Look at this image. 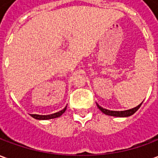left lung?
Masks as SVG:
<instances>
[{"label": "left lung", "mask_w": 158, "mask_h": 158, "mask_svg": "<svg viewBox=\"0 0 158 158\" xmlns=\"http://www.w3.org/2000/svg\"><path fill=\"white\" fill-rule=\"evenodd\" d=\"M141 104L142 102L139 104V106H135V107H134L132 109H129V110H126V111H110V110L105 109V108H103L102 106H100L98 104H97V106H98V108H99L102 112L104 114H106V115H109V116H113V117H129L133 115L134 113H135L137 110L139 109V106H141Z\"/></svg>", "instance_id": "left-lung-1"}]
</instances>
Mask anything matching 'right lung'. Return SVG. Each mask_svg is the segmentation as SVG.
Wrapping results in <instances>:
<instances>
[{
  "mask_svg": "<svg viewBox=\"0 0 158 158\" xmlns=\"http://www.w3.org/2000/svg\"><path fill=\"white\" fill-rule=\"evenodd\" d=\"M66 109H67V106H65V108H63L62 110H61L60 112L53 113V114H50V115H38V114H30V115H31V117H33L35 119H39V120H46V119L56 118H58V117L62 116V113H65Z\"/></svg>",
  "mask_w": 158,
  "mask_h": 158,
  "instance_id": "obj_1",
  "label": "right lung"
}]
</instances>
